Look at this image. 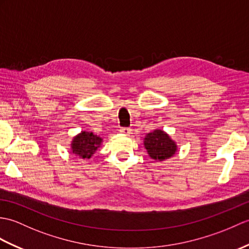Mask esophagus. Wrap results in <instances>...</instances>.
Masks as SVG:
<instances>
[{"label": "esophagus", "instance_id": "1", "mask_svg": "<svg viewBox=\"0 0 249 249\" xmlns=\"http://www.w3.org/2000/svg\"><path fill=\"white\" fill-rule=\"evenodd\" d=\"M120 132L124 135H129L131 132V128H129V127H122V128L120 129Z\"/></svg>", "mask_w": 249, "mask_h": 249}]
</instances>
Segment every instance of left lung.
<instances>
[{
	"label": "left lung",
	"mask_w": 249,
	"mask_h": 249,
	"mask_svg": "<svg viewBox=\"0 0 249 249\" xmlns=\"http://www.w3.org/2000/svg\"><path fill=\"white\" fill-rule=\"evenodd\" d=\"M144 146L152 159L158 161L171 158L177 149L175 142L164 131L159 129H155L153 132L147 134L144 139Z\"/></svg>",
	"instance_id": "8db88e82"
}]
</instances>
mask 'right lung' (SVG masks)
Here are the masks:
<instances>
[{
    "instance_id": "obj_1",
    "label": "right lung",
    "mask_w": 249,
    "mask_h": 249,
    "mask_svg": "<svg viewBox=\"0 0 249 249\" xmlns=\"http://www.w3.org/2000/svg\"><path fill=\"white\" fill-rule=\"evenodd\" d=\"M102 139L92 132L82 131V134L75 137L72 142L73 154L79 156L80 158H90L94 152L100 147Z\"/></svg>"
}]
</instances>
